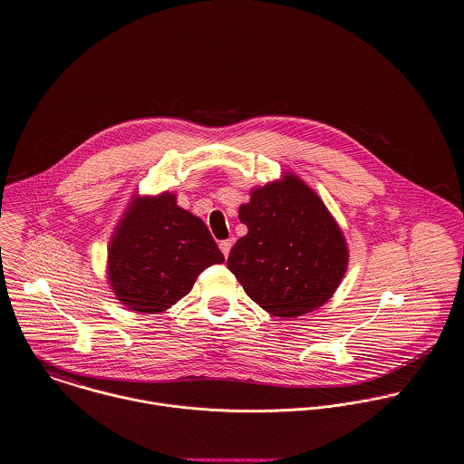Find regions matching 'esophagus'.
<instances>
[{"instance_id":"1","label":"esophagus","mask_w":464,"mask_h":464,"mask_svg":"<svg viewBox=\"0 0 464 464\" xmlns=\"http://www.w3.org/2000/svg\"><path fill=\"white\" fill-rule=\"evenodd\" d=\"M231 247H233V240H224V242H220V251H222V255H224L226 258L229 256Z\"/></svg>"}]
</instances>
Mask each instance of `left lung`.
I'll return each mask as SVG.
<instances>
[{"label":"left lung","mask_w":464,"mask_h":464,"mask_svg":"<svg viewBox=\"0 0 464 464\" xmlns=\"http://www.w3.org/2000/svg\"><path fill=\"white\" fill-rule=\"evenodd\" d=\"M238 218L247 235L233 246L227 267L266 312L299 317L335 294L350 260L344 233L294 172L253 188Z\"/></svg>","instance_id":"obj_1"}]
</instances>
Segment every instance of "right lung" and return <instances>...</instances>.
<instances>
[{"instance_id": "obj_1", "label": "right lung", "mask_w": 464, "mask_h": 464, "mask_svg": "<svg viewBox=\"0 0 464 464\" xmlns=\"http://www.w3.org/2000/svg\"><path fill=\"white\" fill-rule=\"evenodd\" d=\"M222 262L206 224L178 206L176 193L134 195L107 247V279L125 308L160 314L183 299L206 267Z\"/></svg>"}]
</instances>
